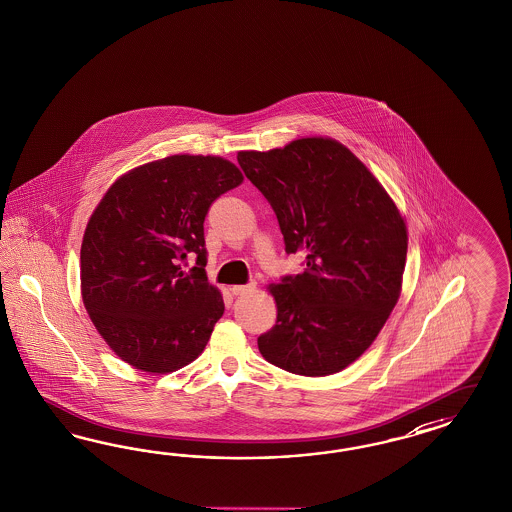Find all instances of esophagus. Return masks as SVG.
Here are the masks:
<instances>
[{
  "instance_id": "34e87169",
  "label": "esophagus",
  "mask_w": 512,
  "mask_h": 512,
  "mask_svg": "<svg viewBox=\"0 0 512 512\" xmlns=\"http://www.w3.org/2000/svg\"><path fill=\"white\" fill-rule=\"evenodd\" d=\"M254 288H256V284H237V286L230 288V292L234 293V295H243V293L252 292Z\"/></svg>"
}]
</instances>
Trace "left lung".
Returning <instances> with one entry per match:
<instances>
[{
    "label": "left lung",
    "mask_w": 512,
    "mask_h": 512,
    "mask_svg": "<svg viewBox=\"0 0 512 512\" xmlns=\"http://www.w3.org/2000/svg\"><path fill=\"white\" fill-rule=\"evenodd\" d=\"M237 161L277 215L305 271L267 290L277 323L258 338L265 361L299 376L344 370L365 353L402 292L408 228L393 198L348 147L310 136Z\"/></svg>",
    "instance_id": "obj_1"
}]
</instances>
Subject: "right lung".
I'll return each mask as SVG.
<instances>
[{"label": "right lung", "instance_id": "add662e5", "mask_svg": "<svg viewBox=\"0 0 512 512\" xmlns=\"http://www.w3.org/2000/svg\"><path fill=\"white\" fill-rule=\"evenodd\" d=\"M241 183L234 162L185 153L136 166L104 192L82 239L80 290L121 361L168 374L202 355L224 314L205 275V215ZM190 251L199 267L187 274L178 262Z\"/></svg>", "mask_w": 512, "mask_h": 512}]
</instances>
